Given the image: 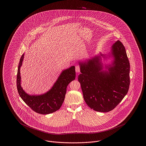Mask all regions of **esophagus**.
Returning a JSON list of instances; mask_svg holds the SVG:
<instances>
[{
  "label": "esophagus",
  "mask_w": 146,
  "mask_h": 146,
  "mask_svg": "<svg viewBox=\"0 0 146 146\" xmlns=\"http://www.w3.org/2000/svg\"><path fill=\"white\" fill-rule=\"evenodd\" d=\"M75 67H76V73H79L80 72V66H79V65L76 64Z\"/></svg>",
  "instance_id": "1"
}]
</instances>
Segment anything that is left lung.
<instances>
[{"label":"left lung","mask_w":146,"mask_h":146,"mask_svg":"<svg viewBox=\"0 0 146 146\" xmlns=\"http://www.w3.org/2000/svg\"><path fill=\"white\" fill-rule=\"evenodd\" d=\"M112 66L103 70L100 56L79 62L78 81L86 104L94 111L113 110L127 94L130 85V63L125 47L117 40L112 46ZM101 56H104L101 55Z\"/></svg>","instance_id":"left-lung-1"}]
</instances>
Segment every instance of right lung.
<instances>
[{
	"instance_id": "1",
	"label": "right lung",
	"mask_w": 146,
	"mask_h": 146,
	"mask_svg": "<svg viewBox=\"0 0 146 146\" xmlns=\"http://www.w3.org/2000/svg\"><path fill=\"white\" fill-rule=\"evenodd\" d=\"M23 58L24 54L20 58L17 74V89L21 98L33 111L39 114H48L58 110L64 100L68 85L76 78L75 67L73 66L64 70L52 88L46 93L31 96L21 88L20 69Z\"/></svg>"
}]
</instances>
